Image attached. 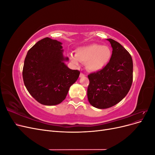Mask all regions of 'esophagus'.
Listing matches in <instances>:
<instances>
[{"mask_svg":"<svg viewBox=\"0 0 155 155\" xmlns=\"http://www.w3.org/2000/svg\"><path fill=\"white\" fill-rule=\"evenodd\" d=\"M79 77L80 78H83V77H85V74H84L83 73H80V74H79Z\"/></svg>","mask_w":155,"mask_h":155,"instance_id":"esophagus-1","label":"esophagus"}]
</instances>
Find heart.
<instances>
[{
    "instance_id": "obj_1",
    "label": "heart",
    "mask_w": 155,
    "mask_h": 155,
    "mask_svg": "<svg viewBox=\"0 0 155 155\" xmlns=\"http://www.w3.org/2000/svg\"><path fill=\"white\" fill-rule=\"evenodd\" d=\"M111 56L112 51L109 46L91 44L78 48L75 57L70 56V59L75 64H78V61L85 64L89 71L97 72L107 66Z\"/></svg>"
}]
</instances>
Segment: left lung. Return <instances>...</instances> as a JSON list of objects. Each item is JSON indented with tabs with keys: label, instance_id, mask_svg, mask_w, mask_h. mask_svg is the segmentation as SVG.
<instances>
[{
	"label": "left lung",
	"instance_id": "1",
	"mask_svg": "<svg viewBox=\"0 0 155 155\" xmlns=\"http://www.w3.org/2000/svg\"><path fill=\"white\" fill-rule=\"evenodd\" d=\"M112 48L109 63L100 71L88 75L87 97L97 109H107L122 100L129 92L133 79L131 55L118 42L108 39Z\"/></svg>",
	"mask_w": 155,
	"mask_h": 155
}]
</instances>
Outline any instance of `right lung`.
<instances>
[{
  "label": "right lung",
  "mask_w": 155,
  "mask_h": 155,
  "mask_svg": "<svg viewBox=\"0 0 155 155\" xmlns=\"http://www.w3.org/2000/svg\"><path fill=\"white\" fill-rule=\"evenodd\" d=\"M62 43L46 37L28 50L25 59L22 78L25 85L34 99L45 105L61 103L80 72L64 64Z\"/></svg>",
  "instance_id": "add662e5"
}]
</instances>
